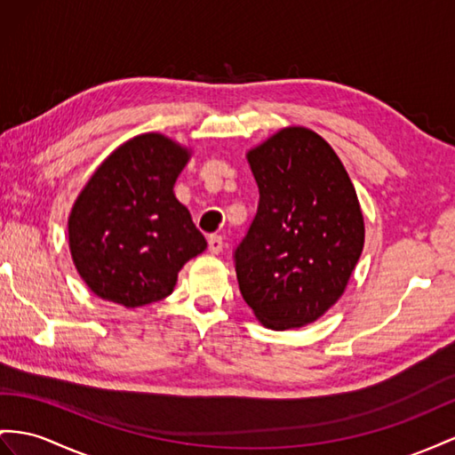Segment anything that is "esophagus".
<instances>
[{"label": "esophagus", "instance_id": "34e87169", "mask_svg": "<svg viewBox=\"0 0 455 455\" xmlns=\"http://www.w3.org/2000/svg\"><path fill=\"white\" fill-rule=\"evenodd\" d=\"M207 243H209V251H212V253H220V251H223V246H225L223 238H220L219 235L209 236Z\"/></svg>", "mask_w": 455, "mask_h": 455}]
</instances>
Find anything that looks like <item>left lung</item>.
I'll return each mask as SVG.
<instances>
[{"mask_svg":"<svg viewBox=\"0 0 455 455\" xmlns=\"http://www.w3.org/2000/svg\"><path fill=\"white\" fill-rule=\"evenodd\" d=\"M248 161L259 204L235 248L242 298L265 327H304L339 301L363 250L355 188L334 149L301 126Z\"/></svg>","mask_w":455,"mask_h":455,"instance_id":"left-lung-1","label":"left lung"}]
</instances>
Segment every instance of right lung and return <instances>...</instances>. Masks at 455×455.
Instances as JSON below:
<instances>
[{
  "label": "right lung",
  "instance_id": "1",
  "mask_svg": "<svg viewBox=\"0 0 455 455\" xmlns=\"http://www.w3.org/2000/svg\"><path fill=\"white\" fill-rule=\"evenodd\" d=\"M188 157L165 136H136L80 192L68 217V246L96 296L124 307L167 298L184 263L207 248L172 192Z\"/></svg>",
  "mask_w": 455,
  "mask_h": 455
}]
</instances>
